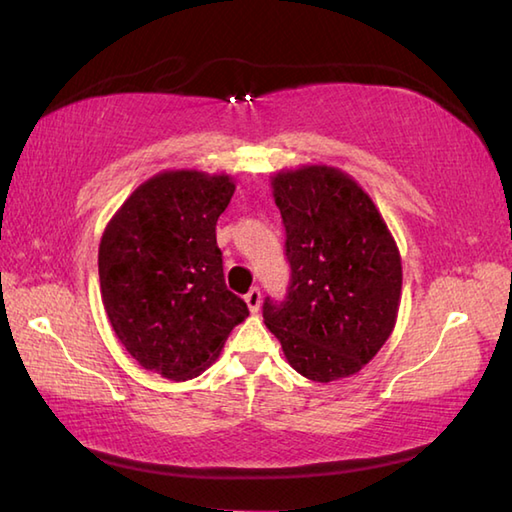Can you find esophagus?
<instances>
[{
  "instance_id": "34e87169",
  "label": "esophagus",
  "mask_w": 512,
  "mask_h": 512,
  "mask_svg": "<svg viewBox=\"0 0 512 512\" xmlns=\"http://www.w3.org/2000/svg\"><path fill=\"white\" fill-rule=\"evenodd\" d=\"M244 302H246L250 313L255 315L257 310H259V304H262V293H259V288H250L248 293L244 295Z\"/></svg>"
}]
</instances>
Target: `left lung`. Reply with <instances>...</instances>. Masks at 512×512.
Returning a JSON list of instances; mask_svg holds the SVG:
<instances>
[{
    "mask_svg": "<svg viewBox=\"0 0 512 512\" xmlns=\"http://www.w3.org/2000/svg\"><path fill=\"white\" fill-rule=\"evenodd\" d=\"M286 228L290 288L264 302L288 364L319 384L362 370L402 302V257L366 190L342 168L308 164L270 177Z\"/></svg>",
    "mask_w": 512,
    "mask_h": 512,
    "instance_id": "obj_1",
    "label": "left lung"
}]
</instances>
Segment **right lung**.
Masks as SVG:
<instances>
[{"label":"right lung","mask_w":512,"mask_h":512,"mask_svg":"<svg viewBox=\"0 0 512 512\" xmlns=\"http://www.w3.org/2000/svg\"><path fill=\"white\" fill-rule=\"evenodd\" d=\"M233 193L226 173L164 170L130 193L99 242L110 326L130 357L173 382L202 375L248 317L215 237Z\"/></svg>","instance_id":"obj_1"}]
</instances>
